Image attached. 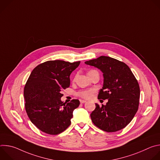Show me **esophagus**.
Listing matches in <instances>:
<instances>
[{"label": "esophagus", "instance_id": "1", "mask_svg": "<svg viewBox=\"0 0 160 160\" xmlns=\"http://www.w3.org/2000/svg\"><path fill=\"white\" fill-rule=\"evenodd\" d=\"M80 103H81V104H83V103H85V102H86V101H85V100H82V99H80Z\"/></svg>", "mask_w": 160, "mask_h": 160}]
</instances>
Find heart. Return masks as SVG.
Returning <instances> with one entry per match:
<instances>
[{
    "mask_svg": "<svg viewBox=\"0 0 160 160\" xmlns=\"http://www.w3.org/2000/svg\"><path fill=\"white\" fill-rule=\"evenodd\" d=\"M95 92V90L94 89H87L80 90L77 93V95L83 99H90L92 98Z\"/></svg>",
    "mask_w": 160,
    "mask_h": 160,
    "instance_id": "b5f03b06",
    "label": "heart"
}]
</instances>
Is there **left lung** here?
<instances>
[{"label": "left lung", "mask_w": 160, "mask_h": 160, "mask_svg": "<svg viewBox=\"0 0 160 160\" xmlns=\"http://www.w3.org/2000/svg\"><path fill=\"white\" fill-rule=\"evenodd\" d=\"M86 64L98 68L102 73L104 83L98 99H108L106 104H96L90 114L93 123L107 132L125 128L138 110L140 88L130 68L123 62L108 56L85 61Z\"/></svg>", "instance_id": "left-lung-1"}]
</instances>
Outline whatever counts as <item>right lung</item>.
I'll return each instance as SVG.
<instances>
[{
  "label": "right lung",
  "mask_w": 160,
  "mask_h": 160,
  "mask_svg": "<svg viewBox=\"0 0 160 160\" xmlns=\"http://www.w3.org/2000/svg\"><path fill=\"white\" fill-rule=\"evenodd\" d=\"M80 63L48 61L32 72L24 88L25 109L30 121L43 132L58 135L70 125L80 101L64 103L61 91L70 87V76Z\"/></svg>",
  "instance_id": "obj_1"
}]
</instances>
